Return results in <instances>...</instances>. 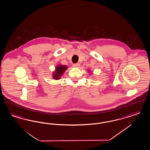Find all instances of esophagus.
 Segmentation results:
<instances>
[{
  "label": "esophagus",
  "mask_w": 150,
  "mask_h": 150,
  "mask_svg": "<svg viewBox=\"0 0 150 150\" xmlns=\"http://www.w3.org/2000/svg\"><path fill=\"white\" fill-rule=\"evenodd\" d=\"M72 66H73L74 67H78L79 66V64H73Z\"/></svg>",
  "instance_id": "1"
}]
</instances>
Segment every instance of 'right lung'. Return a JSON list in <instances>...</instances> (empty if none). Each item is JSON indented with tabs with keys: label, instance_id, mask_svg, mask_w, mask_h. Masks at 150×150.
<instances>
[{
	"label": "right lung",
	"instance_id": "right-lung-1",
	"mask_svg": "<svg viewBox=\"0 0 150 150\" xmlns=\"http://www.w3.org/2000/svg\"><path fill=\"white\" fill-rule=\"evenodd\" d=\"M67 67L64 65H59L56 69V71L53 74V78L58 80L60 79L61 76L63 74L64 71L67 69Z\"/></svg>",
	"mask_w": 150,
	"mask_h": 150
}]
</instances>
